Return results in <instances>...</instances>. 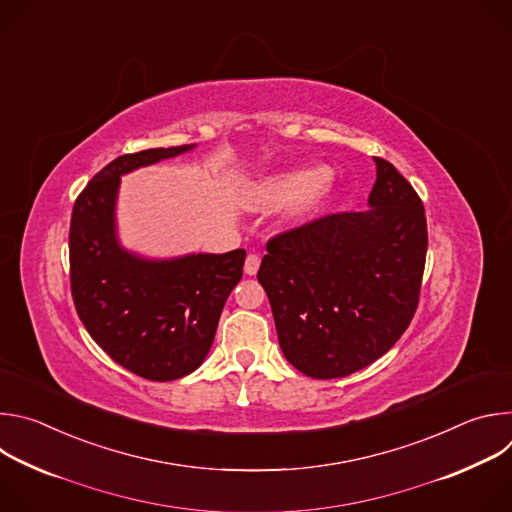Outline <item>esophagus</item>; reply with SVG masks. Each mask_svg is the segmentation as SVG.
Returning <instances> with one entry per match:
<instances>
[{
    "instance_id": "esophagus-1",
    "label": "esophagus",
    "mask_w": 512,
    "mask_h": 512,
    "mask_svg": "<svg viewBox=\"0 0 512 512\" xmlns=\"http://www.w3.org/2000/svg\"><path fill=\"white\" fill-rule=\"evenodd\" d=\"M259 265H261V257L257 253H249L247 259H245V273L247 275H255Z\"/></svg>"
}]
</instances>
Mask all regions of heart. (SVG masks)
I'll use <instances>...</instances> for the list:
<instances>
[{
  "instance_id": "obj_1",
  "label": "heart",
  "mask_w": 512,
  "mask_h": 512,
  "mask_svg": "<svg viewBox=\"0 0 512 512\" xmlns=\"http://www.w3.org/2000/svg\"><path fill=\"white\" fill-rule=\"evenodd\" d=\"M332 190V176L324 168H296L275 174L247 192V202L257 208H271L304 198V204H320Z\"/></svg>"
}]
</instances>
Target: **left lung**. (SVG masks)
<instances>
[{
	"mask_svg": "<svg viewBox=\"0 0 512 512\" xmlns=\"http://www.w3.org/2000/svg\"><path fill=\"white\" fill-rule=\"evenodd\" d=\"M375 164L371 210L332 212L277 233L257 271L285 358L312 379L369 367L419 304L425 208L391 162Z\"/></svg>",
	"mask_w": 512,
	"mask_h": 512,
	"instance_id": "8db88e82",
	"label": "left lung"
}]
</instances>
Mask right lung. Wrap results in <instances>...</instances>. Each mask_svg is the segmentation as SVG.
<instances>
[{
    "label": "right lung",
    "instance_id": "1",
    "mask_svg": "<svg viewBox=\"0 0 512 512\" xmlns=\"http://www.w3.org/2000/svg\"><path fill=\"white\" fill-rule=\"evenodd\" d=\"M190 148L119 156L93 176L70 216V294L77 314L117 364L148 381H174L200 367L247 255L235 249L148 261L119 247L115 198L121 174Z\"/></svg>",
    "mask_w": 512,
    "mask_h": 512
}]
</instances>
